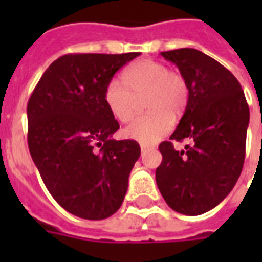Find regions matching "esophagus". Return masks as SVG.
I'll use <instances>...</instances> for the list:
<instances>
[{
  "label": "esophagus",
  "mask_w": 262,
  "mask_h": 262,
  "mask_svg": "<svg viewBox=\"0 0 262 262\" xmlns=\"http://www.w3.org/2000/svg\"><path fill=\"white\" fill-rule=\"evenodd\" d=\"M140 148H141V151L147 152L148 149H151V145H147V144H140Z\"/></svg>",
  "instance_id": "obj_1"
}]
</instances>
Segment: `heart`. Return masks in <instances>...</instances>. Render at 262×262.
I'll return each instance as SVG.
<instances>
[{"instance_id": "b5f03b06", "label": "heart", "mask_w": 262, "mask_h": 262, "mask_svg": "<svg viewBox=\"0 0 262 262\" xmlns=\"http://www.w3.org/2000/svg\"><path fill=\"white\" fill-rule=\"evenodd\" d=\"M147 92L145 115L133 119L123 136L141 144H155L174 127L173 113H178L187 102V87L177 72L168 71L162 62L140 59L125 69L123 81L113 79L104 90V103L119 122H127L135 113V96Z\"/></svg>"}]
</instances>
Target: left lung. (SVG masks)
Masks as SVG:
<instances>
[{
    "mask_svg": "<svg viewBox=\"0 0 262 262\" xmlns=\"http://www.w3.org/2000/svg\"><path fill=\"white\" fill-rule=\"evenodd\" d=\"M178 67L189 98L170 141L159 151L156 183L168 207L182 215L205 213L223 201L245 162L249 106L239 81L209 55L195 49L160 53ZM190 144L177 151L172 141Z\"/></svg>",
    "mask_w": 262,
    "mask_h": 262,
    "instance_id": "left-lung-1",
    "label": "left lung"
}]
</instances>
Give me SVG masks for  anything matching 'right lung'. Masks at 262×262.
Instances as JSON below:
<instances>
[{"label":"right lung","mask_w":262,"mask_h":262,"mask_svg":"<svg viewBox=\"0 0 262 262\" xmlns=\"http://www.w3.org/2000/svg\"><path fill=\"white\" fill-rule=\"evenodd\" d=\"M139 55H62L30 96V154L47 190L72 215L102 220L122 205L141 149L135 140L111 139L119 123L106 107L104 90Z\"/></svg>","instance_id":"right-lung-1"}]
</instances>
